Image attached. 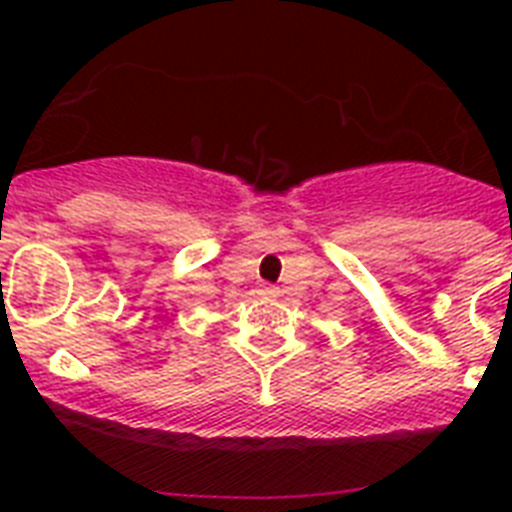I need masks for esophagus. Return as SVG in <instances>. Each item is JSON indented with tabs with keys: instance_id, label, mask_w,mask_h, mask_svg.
I'll use <instances>...</instances> for the list:
<instances>
[{
	"instance_id": "esophagus-1",
	"label": "esophagus",
	"mask_w": 512,
	"mask_h": 512,
	"mask_svg": "<svg viewBox=\"0 0 512 512\" xmlns=\"http://www.w3.org/2000/svg\"><path fill=\"white\" fill-rule=\"evenodd\" d=\"M263 295L265 297H279V289H276V287H265Z\"/></svg>"
}]
</instances>
